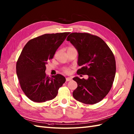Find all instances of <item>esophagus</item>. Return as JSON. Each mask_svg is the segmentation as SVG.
I'll use <instances>...</instances> for the list:
<instances>
[{
	"mask_svg": "<svg viewBox=\"0 0 134 134\" xmlns=\"http://www.w3.org/2000/svg\"><path fill=\"white\" fill-rule=\"evenodd\" d=\"M71 80V78H70V77H68V78H66V80L67 82H68V81H70Z\"/></svg>",
	"mask_w": 134,
	"mask_h": 134,
	"instance_id": "1",
	"label": "esophagus"
}]
</instances>
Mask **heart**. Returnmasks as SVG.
Listing matches in <instances>:
<instances>
[{
	"label": "heart",
	"mask_w": 134,
	"mask_h": 134,
	"mask_svg": "<svg viewBox=\"0 0 134 134\" xmlns=\"http://www.w3.org/2000/svg\"><path fill=\"white\" fill-rule=\"evenodd\" d=\"M70 48H72V47H70ZM64 71H65V72H66V73H69L70 71V70L69 69H68V68H66V69H65Z\"/></svg>",
	"instance_id": "heart-1"
}]
</instances>
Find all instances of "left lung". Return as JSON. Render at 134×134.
Instances as JSON below:
<instances>
[{"label":"left lung","instance_id":"1","mask_svg":"<svg viewBox=\"0 0 134 134\" xmlns=\"http://www.w3.org/2000/svg\"><path fill=\"white\" fill-rule=\"evenodd\" d=\"M78 53V74L88 79L73 78L78 87L74 98L82 103L93 104L102 100L112 87L116 74V61L112 51L103 40L87 33H71L68 36Z\"/></svg>","mask_w":134,"mask_h":134}]
</instances>
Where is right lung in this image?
Returning a JSON list of instances; mask_svg holds the SVG:
<instances>
[{
    "label": "right lung",
    "mask_w": 134,
    "mask_h": 134,
    "mask_svg": "<svg viewBox=\"0 0 134 134\" xmlns=\"http://www.w3.org/2000/svg\"><path fill=\"white\" fill-rule=\"evenodd\" d=\"M69 32L44 34L30 40L23 47L16 64L19 84L26 96L35 102L55 98L66 79L61 74L46 75V65Z\"/></svg>",
    "instance_id": "1"
}]
</instances>
